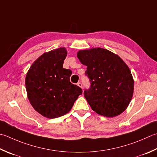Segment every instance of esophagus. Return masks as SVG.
Returning a JSON list of instances; mask_svg holds the SVG:
<instances>
[{
	"mask_svg": "<svg viewBox=\"0 0 157 157\" xmlns=\"http://www.w3.org/2000/svg\"><path fill=\"white\" fill-rule=\"evenodd\" d=\"M77 85H78L79 87H80V88H82V83H80V82H78V84H77Z\"/></svg>",
	"mask_w": 157,
	"mask_h": 157,
	"instance_id": "obj_1",
	"label": "esophagus"
}]
</instances>
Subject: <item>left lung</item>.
Masks as SVG:
<instances>
[{
    "instance_id": "8db88e82",
    "label": "left lung",
    "mask_w": 157,
    "mask_h": 157,
    "mask_svg": "<svg viewBox=\"0 0 157 157\" xmlns=\"http://www.w3.org/2000/svg\"><path fill=\"white\" fill-rule=\"evenodd\" d=\"M77 56L87 67L90 88L84 97L92 109L106 117H115L127 108L133 94L134 80L123 60L106 49L79 50Z\"/></svg>"
}]
</instances>
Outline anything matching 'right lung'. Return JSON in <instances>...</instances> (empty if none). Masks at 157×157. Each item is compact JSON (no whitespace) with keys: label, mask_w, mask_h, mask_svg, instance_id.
Returning a JSON list of instances; mask_svg holds the SVG:
<instances>
[{"label":"right lung","mask_w":157,"mask_h":157,"mask_svg":"<svg viewBox=\"0 0 157 157\" xmlns=\"http://www.w3.org/2000/svg\"><path fill=\"white\" fill-rule=\"evenodd\" d=\"M65 48L43 54L28 71L27 97L36 112L48 118L60 117L70 112L82 90L70 82L71 71L64 69Z\"/></svg>","instance_id":"1"}]
</instances>
